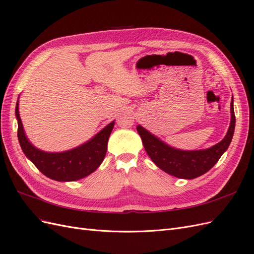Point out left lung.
I'll list each match as a JSON object with an SVG mask.
<instances>
[{
	"label": "left lung",
	"mask_w": 254,
	"mask_h": 254,
	"mask_svg": "<svg viewBox=\"0 0 254 254\" xmlns=\"http://www.w3.org/2000/svg\"><path fill=\"white\" fill-rule=\"evenodd\" d=\"M231 122L226 136L219 143L206 149L183 150L172 147L143 126L137 125L144 148L149 158L160 170L177 178L194 179L209 172L217 163L232 141L235 128L233 97L231 99Z\"/></svg>",
	"instance_id": "left-lung-1"
}]
</instances>
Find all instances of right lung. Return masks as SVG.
<instances>
[{
    "instance_id": "1",
    "label": "right lung",
    "mask_w": 254,
    "mask_h": 254,
    "mask_svg": "<svg viewBox=\"0 0 254 254\" xmlns=\"http://www.w3.org/2000/svg\"><path fill=\"white\" fill-rule=\"evenodd\" d=\"M16 118L18 140L26 158L50 179L64 182L80 180L97 170L105 159L107 144L114 126L113 121L77 147L60 152H50L37 148L27 139L19 113V97L16 105Z\"/></svg>"
}]
</instances>
